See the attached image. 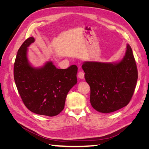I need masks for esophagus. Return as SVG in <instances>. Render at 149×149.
I'll return each instance as SVG.
<instances>
[{"label": "esophagus", "instance_id": "1", "mask_svg": "<svg viewBox=\"0 0 149 149\" xmlns=\"http://www.w3.org/2000/svg\"><path fill=\"white\" fill-rule=\"evenodd\" d=\"M78 76L79 78L83 79L84 77V72H83L82 71H79L78 74Z\"/></svg>", "mask_w": 149, "mask_h": 149}]
</instances>
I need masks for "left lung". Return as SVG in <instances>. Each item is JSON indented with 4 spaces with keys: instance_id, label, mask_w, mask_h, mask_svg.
<instances>
[{
    "instance_id": "1",
    "label": "left lung",
    "mask_w": 149,
    "mask_h": 149,
    "mask_svg": "<svg viewBox=\"0 0 149 149\" xmlns=\"http://www.w3.org/2000/svg\"><path fill=\"white\" fill-rule=\"evenodd\" d=\"M82 68L91 89L90 102L94 109L109 113L129 103L136 86L138 72L129 44L120 62L86 61Z\"/></svg>"
}]
</instances>
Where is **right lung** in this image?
Segmentation results:
<instances>
[{"label": "right lung", "instance_id": "1", "mask_svg": "<svg viewBox=\"0 0 149 149\" xmlns=\"http://www.w3.org/2000/svg\"><path fill=\"white\" fill-rule=\"evenodd\" d=\"M34 42V38L30 37L19 49L13 67L15 83L29 110L55 116L63 110L68 93L77 83L78 67L58 69L52 61L38 68L32 67L27 59V48Z\"/></svg>", "mask_w": 149, "mask_h": 149}]
</instances>
